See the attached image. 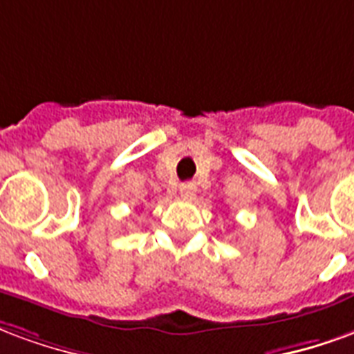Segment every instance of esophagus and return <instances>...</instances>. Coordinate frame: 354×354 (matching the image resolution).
Returning a JSON list of instances; mask_svg holds the SVG:
<instances>
[{
    "label": "esophagus",
    "mask_w": 354,
    "mask_h": 354,
    "mask_svg": "<svg viewBox=\"0 0 354 354\" xmlns=\"http://www.w3.org/2000/svg\"><path fill=\"white\" fill-rule=\"evenodd\" d=\"M196 192H198V187H196L194 183H185V185H180V196H183L185 200H194Z\"/></svg>",
    "instance_id": "esophagus-1"
}]
</instances>
